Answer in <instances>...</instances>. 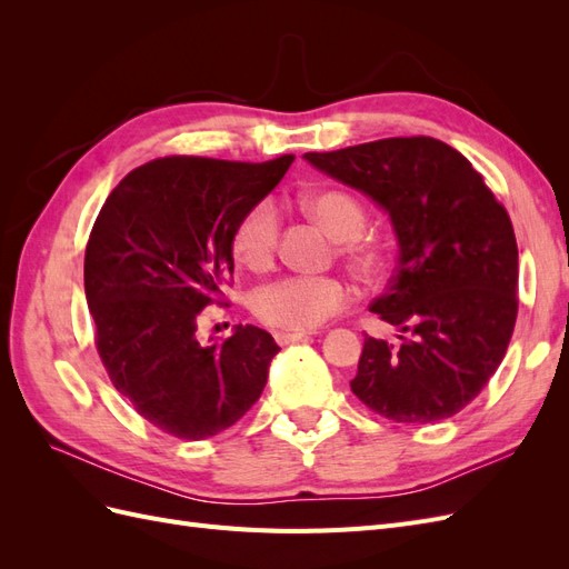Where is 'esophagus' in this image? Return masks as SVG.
<instances>
[{
    "instance_id": "34e87169",
    "label": "esophagus",
    "mask_w": 569,
    "mask_h": 569,
    "mask_svg": "<svg viewBox=\"0 0 569 569\" xmlns=\"http://www.w3.org/2000/svg\"><path fill=\"white\" fill-rule=\"evenodd\" d=\"M308 332H274V341L280 343V347H287V343H295L306 339Z\"/></svg>"
}]
</instances>
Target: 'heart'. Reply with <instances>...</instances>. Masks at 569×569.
Returning a JSON list of instances; mask_svg holds the SVG:
<instances>
[{
    "label": "heart",
    "instance_id": "b5f03b06",
    "mask_svg": "<svg viewBox=\"0 0 569 569\" xmlns=\"http://www.w3.org/2000/svg\"><path fill=\"white\" fill-rule=\"evenodd\" d=\"M301 206L339 239V251L368 274L385 270V251L363 237L368 211L349 192L320 189L301 197ZM282 220L272 199H261L242 213L232 230L230 247L239 263L253 272L272 268L280 249ZM351 301V289L335 274H287L253 295L256 318L280 330L311 332Z\"/></svg>",
    "mask_w": 569,
    "mask_h": 569
}]
</instances>
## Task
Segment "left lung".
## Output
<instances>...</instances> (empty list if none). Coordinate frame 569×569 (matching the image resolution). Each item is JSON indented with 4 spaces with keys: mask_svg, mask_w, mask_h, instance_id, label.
<instances>
[{
    "mask_svg": "<svg viewBox=\"0 0 569 569\" xmlns=\"http://www.w3.org/2000/svg\"><path fill=\"white\" fill-rule=\"evenodd\" d=\"M322 173L389 213L399 263L370 311L399 341L366 337L351 391L380 418L456 416L501 366L518 320V242L481 173L435 137L308 151Z\"/></svg>",
    "mask_w": 569,
    "mask_h": 569,
    "instance_id": "obj_1",
    "label": "left lung"
}]
</instances>
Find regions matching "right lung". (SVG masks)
Here are the masks:
<instances>
[{"label":"right lung","mask_w":569,"mask_h":569,"mask_svg":"<svg viewBox=\"0 0 569 569\" xmlns=\"http://www.w3.org/2000/svg\"><path fill=\"white\" fill-rule=\"evenodd\" d=\"M295 153L266 163L163 157L109 194L84 249V297L109 380L161 432L199 441L226 432L258 401L280 351L253 325L209 347L206 306H228L232 230L268 197Z\"/></svg>","instance_id":"obj_1"}]
</instances>
